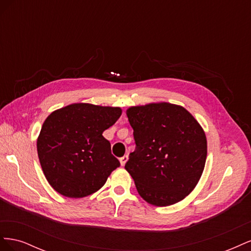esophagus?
<instances>
[{"label": "esophagus", "mask_w": 251, "mask_h": 251, "mask_svg": "<svg viewBox=\"0 0 251 251\" xmlns=\"http://www.w3.org/2000/svg\"><path fill=\"white\" fill-rule=\"evenodd\" d=\"M119 161H120V164H121V165H125L126 162L127 161V155H125V156L121 157V158L119 159Z\"/></svg>", "instance_id": "34e87169"}]
</instances>
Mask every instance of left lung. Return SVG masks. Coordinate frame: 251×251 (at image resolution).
Segmentation results:
<instances>
[{"label":"left lung","mask_w":251,"mask_h":251,"mask_svg":"<svg viewBox=\"0 0 251 251\" xmlns=\"http://www.w3.org/2000/svg\"><path fill=\"white\" fill-rule=\"evenodd\" d=\"M126 115L136 148L125 168L150 204L183 200L200 180L207 156L202 127L184 108L168 102L132 107Z\"/></svg>","instance_id":"8db88e82"}]
</instances>
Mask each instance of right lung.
<instances>
[{"instance_id":"1","label":"right lung","mask_w":251,"mask_h":251,"mask_svg":"<svg viewBox=\"0 0 251 251\" xmlns=\"http://www.w3.org/2000/svg\"><path fill=\"white\" fill-rule=\"evenodd\" d=\"M120 115V108L73 103L45 120L37 155L45 177L57 193L81 198L103 186L120 162L102 133Z\"/></svg>"}]
</instances>
